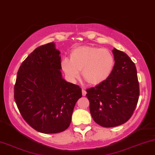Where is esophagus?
Returning a JSON list of instances; mask_svg holds the SVG:
<instances>
[{
  "mask_svg": "<svg viewBox=\"0 0 155 155\" xmlns=\"http://www.w3.org/2000/svg\"><path fill=\"white\" fill-rule=\"evenodd\" d=\"M82 95H83L84 96H85L86 95V91L84 88H82Z\"/></svg>",
  "mask_w": 155,
  "mask_h": 155,
  "instance_id": "esophagus-1",
  "label": "esophagus"
}]
</instances>
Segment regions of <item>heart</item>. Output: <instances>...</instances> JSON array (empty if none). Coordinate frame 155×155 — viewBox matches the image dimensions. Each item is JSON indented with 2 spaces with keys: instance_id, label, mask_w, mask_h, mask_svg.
Listing matches in <instances>:
<instances>
[{
  "instance_id": "1",
  "label": "heart",
  "mask_w": 155,
  "mask_h": 155,
  "mask_svg": "<svg viewBox=\"0 0 155 155\" xmlns=\"http://www.w3.org/2000/svg\"><path fill=\"white\" fill-rule=\"evenodd\" d=\"M115 66V59L108 49L82 46L74 49L70 59H61V67L67 77L75 81L82 70L84 79L91 85H98L108 79Z\"/></svg>"
}]
</instances>
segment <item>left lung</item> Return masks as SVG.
I'll return each mask as SVG.
<instances>
[{"mask_svg": "<svg viewBox=\"0 0 155 155\" xmlns=\"http://www.w3.org/2000/svg\"><path fill=\"white\" fill-rule=\"evenodd\" d=\"M115 66L108 79L86 90L90 113L97 124L112 127L126 123L137 106L140 95L137 69L131 59L114 48Z\"/></svg>", "mask_w": 155, "mask_h": 155, "instance_id": "left-lung-1", "label": "left lung"}]
</instances>
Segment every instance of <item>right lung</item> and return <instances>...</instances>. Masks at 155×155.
<instances>
[{
	"label": "right lung",
	"mask_w": 155,
	"mask_h": 155,
	"mask_svg": "<svg viewBox=\"0 0 155 155\" xmlns=\"http://www.w3.org/2000/svg\"><path fill=\"white\" fill-rule=\"evenodd\" d=\"M60 51L54 42L35 49L18 71L14 98L20 114L32 128L45 134L69 127L81 88L62 78Z\"/></svg>",
	"instance_id": "right-lung-1"
}]
</instances>
